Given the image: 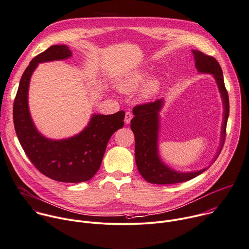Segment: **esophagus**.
I'll list each match as a JSON object with an SVG mask.
<instances>
[{
	"label": "esophagus",
	"instance_id": "1",
	"mask_svg": "<svg viewBox=\"0 0 249 249\" xmlns=\"http://www.w3.org/2000/svg\"><path fill=\"white\" fill-rule=\"evenodd\" d=\"M132 118H133V114H132L130 111L126 112V114H125V123H126V124H129V123L131 122Z\"/></svg>",
	"mask_w": 249,
	"mask_h": 249
}]
</instances>
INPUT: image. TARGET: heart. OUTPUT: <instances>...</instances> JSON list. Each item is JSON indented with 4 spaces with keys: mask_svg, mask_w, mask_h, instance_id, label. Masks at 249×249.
Wrapping results in <instances>:
<instances>
[{
    "mask_svg": "<svg viewBox=\"0 0 249 249\" xmlns=\"http://www.w3.org/2000/svg\"><path fill=\"white\" fill-rule=\"evenodd\" d=\"M147 75L148 73L145 69H137L132 73H130L129 75H127L125 78L121 79V81L118 84V87L121 91L125 93L133 92L146 79ZM157 87H158L157 81H150L145 85L143 89V93L145 95H151L156 91Z\"/></svg>",
    "mask_w": 249,
    "mask_h": 249,
    "instance_id": "1",
    "label": "heart"
}]
</instances>
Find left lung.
Masks as SVG:
<instances>
[{
	"mask_svg": "<svg viewBox=\"0 0 249 249\" xmlns=\"http://www.w3.org/2000/svg\"><path fill=\"white\" fill-rule=\"evenodd\" d=\"M196 67L200 73L212 74L218 85L223 106L224 120L221 132V145L214 161L219 156L226 136V127L230 112L229 96L225 87L222 68L215 57L207 55L199 51H194ZM163 106V99L152 103L136 106L133 108L134 118L131 120V129L135 135V159L137 167L142 178L151 184L170 185L190 181L207 168L195 172H178L164 164L158 154V131H159V111ZM213 161V162H214Z\"/></svg>",
	"mask_w": 249,
	"mask_h": 249,
	"instance_id": "1",
	"label": "left lung"
}]
</instances>
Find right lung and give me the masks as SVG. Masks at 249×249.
I'll use <instances>...</instances> for the list:
<instances>
[{"label": "right lung", "mask_w": 249, "mask_h": 249, "mask_svg": "<svg viewBox=\"0 0 249 249\" xmlns=\"http://www.w3.org/2000/svg\"><path fill=\"white\" fill-rule=\"evenodd\" d=\"M65 45H54L36 55L23 72L14 103L17 136L34 166L45 176L63 183H81L93 178L101 167L110 137L124 126L125 112L93 114L88 126L64 140H50L35 127L28 108V88L38 63L70 57Z\"/></svg>", "instance_id": "right-lung-1"}]
</instances>
